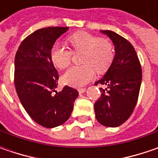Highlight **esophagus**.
<instances>
[{
	"mask_svg": "<svg viewBox=\"0 0 158 158\" xmlns=\"http://www.w3.org/2000/svg\"><path fill=\"white\" fill-rule=\"evenodd\" d=\"M85 90H86V89H85V88L78 89V91H79V93H80V94H82V93H84V92H85Z\"/></svg>",
	"mask_w": 158,
	"mask_h": 158,
	"instance_id": "esophagus-1",
	"label": "esophagus"
}]
</instances>
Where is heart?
<instances>
[{
  "instance_id": "1",
  "label": "heart",
  "mask_w": 158,
  "mask_h": 158,
  "mask_svg": "<svg viewBox=\"0 0 158 158\" xmlns=\"http://www.w3.org/2000/svg\"><path fill=\"white\" fill-rule=\"evenodd\" d=\"M69 40L74 52H82L81 62L83 65L68 70L62 76L65 83L75 87L85 85L94 78L95 70L103 74L110 68L114 58L113 46L110 40L88 32L73 34ZM72 56V51L60 43H55L52 47V63L60 69L69 67Z\"/></svg>"
}]
</instances>
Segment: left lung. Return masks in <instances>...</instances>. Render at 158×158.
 Instances as JSON below:
<instances>
[{
  "label": "left lung",
  "mask_w": 158,
  "mask_h": 158,
  "mask_svg": "<svg viewBox=\"0 0 158 158\" xmlns=\"http://www.w3.org/2000/svg\"><path fill=\"white\" fill-rule=\"evenodd\" d=\"M115 47V56L106 75L95 82L103 84L101 94L94 104L98 121L103 126L116 127L127 120L136 106L142 82V67L131 43L112 31H101Z\"/></svg>",
  "instance_id": "8db88e82"
}]
</instances>
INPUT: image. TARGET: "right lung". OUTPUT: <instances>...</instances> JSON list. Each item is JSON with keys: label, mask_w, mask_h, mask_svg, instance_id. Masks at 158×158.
I'll use <instances>...</instances> for the list:
<instances>
[{"label": "right lung", "mask_w": 158, "mask_h": 158, "mask_svg": "<svg viewBox=\"0 0 158 158\" xmlns=\"http://www.w3.org/2000/svg\"><path fill=\"white\" fill-rule=\"evenodd\" d=\"M69 27L42 28L22 41L15 57L14 82L16 93L30 117L38 124L52 128L65 123L78 97L76 89L57 88L59 74L51 59V50Z\"/></svg>", "instance_id": "add662e5"}]
</instances>
